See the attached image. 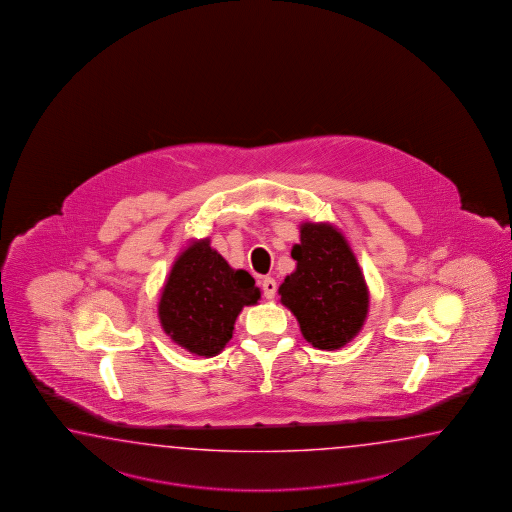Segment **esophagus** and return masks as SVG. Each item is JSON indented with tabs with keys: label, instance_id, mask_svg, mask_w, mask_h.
<instances>
[{
	"label": "esophagus",
	"instance_id": "esophagus-1",
	"mask_svg": "<svg viewBox=\"0 0 512 512\" xmlns=\"http://www.w3.org/2000/svg\"><path fill=\"white\" fill-rule=\"evenodd\" d=\"M261 289H263V296H265L267 300H271V298H274V294H276V280L271 278V276H265V278L261 280Z\"/></svg>",
	"mask_w": 512,
	"mask_h": 512
}]
</instances>
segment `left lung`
<instances>
[{
	"label": "left lung",
	"instance_id": "left-lung-1",
	"mask_svg": "<svg viewBox=\"0 0 512 512\" xmlns=\"http://www.w3.org/2000/svg\"><path fill=\"white\" fill-rule=\"evenodd\" d=\"M294 269L278 294L313 348L340 349L359 335L370 291L359 261L340 230L329 223H302L291 251Z\"/></svg>",
	"mask_w": 512,
	"mask_h": 512
}]
</instances>
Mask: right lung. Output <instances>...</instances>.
<instances>
[{"mask_svg": "<svg viewBox=\"0 0 512 512\" xmlns=\"http://www.w3.org/2000/svg\"><path fill=\"white\" fill-rule=\"evenodd\" d=\"M260 296L251 274L232 269L207 238L177 256L157 313L177 346L208 359L227 346L241 309L258 304Z\"/></svg>", "mask_w": 512, "mask_h": 512, "instance_id": "right-lung-1", "label": "right lung"}]
</instances>
